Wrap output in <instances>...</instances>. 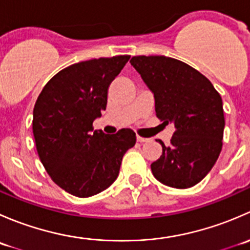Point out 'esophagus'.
Masks as SVG:
<instances>
[{
	"instance_id": "obj_1",
	"label": "esophagus",
	"mask_w": 250,
	"mask_h": 250,
	"mask_svg": "<svg viewBox=\"0 0 250 250\" xmlns=\"http://www.w3.org/2000/svg\"><path fill=\"white\" fill-rule=\"evenodd\" d=\"M137 140L139 141V143H146V141H148V139H146V138L140 137V135H137Z\"/></svg>"
}]
</instances>
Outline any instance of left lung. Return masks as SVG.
Listing matches in <instances>:
<instances>
[{
	"label": "left lung",
	"instance_id": "left-lung-1",
	"mask_svg": "<svg viewBox=\"0 0 250 250\" xmlns=\"http://www.w3.org/2000/svg\"><path fill=\"white\" fill-rule=\"evenodd\" d=\"M130 64L155 97L156 116L175 132L151 165L160 183L175 188L196 185L215 165L223 147V100L200 71L165 55H138Z\"/></svg>",
	"mask_w": 250,
	"mask_h": 250
}]
</instances>
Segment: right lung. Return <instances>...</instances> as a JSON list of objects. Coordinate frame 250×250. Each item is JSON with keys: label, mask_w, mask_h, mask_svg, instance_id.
<instances>
[{"label": "right lung", "mask_w": 250, "mask_h": 250, "mask_svg": "<svg viewBox=\"0 0 250 250\" xmlns=\"http://www.w3.org/2000/svg\"><path fill=\"white\" fill-rule=\"evenodd\" d=\"M130 55L70 65L48 81L34 107L32 132L44 169L59 188L90 197L117 179L122 157L137 141L132 129L93 130L106 109L110 83Z\"/></svg>", "instance_id": "obj_1"}]
</instances>
